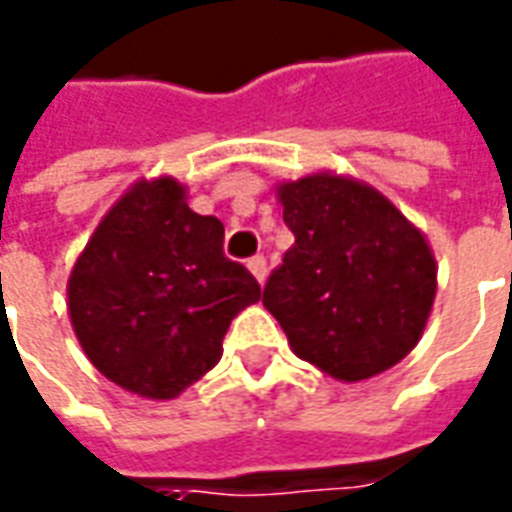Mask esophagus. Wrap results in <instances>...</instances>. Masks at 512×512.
I'll list each match as a JSON object with an SVG mask.
<instances>
[{
	"label": "esophagus",
	"instance_id": "34e87169",
	"mask_svg": "<svg viewBox=\"0 0 512 512\" xmlns=\"http://www.w3.org/2000/svg\"><path fill=\"white\" fill-rule=\"evenodd\" d=\"M249 271L255 274L257 283H266V271H269V266H266V257L263 255L252 257V260H249Z\"/></svg>",
	"mask_w": 512,
	"mask_h": 512
}]
</instances>
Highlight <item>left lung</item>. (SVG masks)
I'll return each mask as SVG.
<instances>
[{"label":"left lung","instance_id":"1","mask_svg":"<svg viewBox=\"0 0 512 512\" xmlns=\"http://www.w3.org/2000/svg\"><path fill=\"white\" fill-rule=\"evenodd\" d=\"M294 246L263 305L291 350L339 381L395 367L423 336L437 266L423 232L370 184L314 173L277 187Z\"/></svg>","mask_w":512,"mask_h":512}]
</instances>
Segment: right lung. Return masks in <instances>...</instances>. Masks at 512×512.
<instances>
[{
  "instance_id": "1",
  "label": "right lung",
  "mask_w": 512,
  "mask_h": 512,
  "mask_svg": "<svg viewBox=\"0 0 512 512\" xmlns=\"http://www.w3.org/2000/svg\"><path fill=\"white\" fill-rule=\"evenodd\" d=\"M83 353L117 387L168 401L221 358L229 322L260 300L224 255V224L170 176L137 182L97 224L66 285Z\"/></svg>"
}]
</instances>
